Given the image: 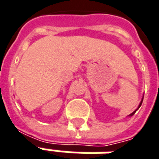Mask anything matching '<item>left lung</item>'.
I'll list each match as a JSON object with an SVG mask.
<instances>
[{
    "mask_svg": "<svg viewBox=\"0 0 159 159\" xmlns=\"http://www.w3.org/2000/svg\"><path fill=\"white\" fill-rule=\"evenodd\" d=\"M142 101H143V99H142V100H141V102H140V105H139V107H140V106H141V104H142ZM135 111H136V110L134 111H133V112H132V113L130 114L129 116H133L134 114L135 113Z\"/></svg>",
    "mask_w": 159,
    "mask_h": 159,
    "instance_id": "8db88e82",
    "label": "left lung"
}]
</instances>
